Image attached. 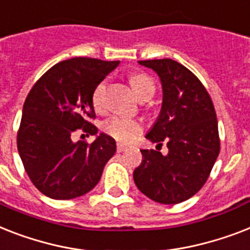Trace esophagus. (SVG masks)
<instances>
[{"label": "esophagus", "instance_id": "34e87169", "mask_svg": "<svg viewBox=\"0 0 250 250\" xmlns=\"http://www.w3.org/2000/svg\"><path fill=\"white\" fill-rule=\"evenodd\" d=\"M126 148L127 147L125 145H121V143H119V145H117V152H124V151H125Z\"/></svg>", "mask_w": 250, "mask_h": 250}]
</instances>
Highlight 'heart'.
<instances>
[{
  "instance_id": "heart-1",
  "label": "heart",
  "mask_w": 250,
  "mask_h": 250,
  "mask_svg": "<svg viewBox=\"0 0 250 250\" xmlns=\"http://www.w3.org/2000/svg\"><path fill=\"white\" fill-rule=\"evenodd\" d=\"M130 83L138 98L142 97L143 94H153L155 91V83H153L152 79L146 73H135L131 76ZM105 87H107V83L101 81L94 87L93 94H91V102H93L94 108L97 111H103L105 107ZM142 129L143 126L138 120L126 117V116H112L103 123V130L108 135L115 138L116 141L124 142V143L133 141L141 133Z\"/></svg>"
}]
</instances>
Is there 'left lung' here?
<instances>
[{"label":"left lung","mask_w":250,"mask_h":250,"mask_svg":"<svg viewBox=\"0 0 250 250\" xmlns=\"http://www.w3.org/2000/svg\"><path fill=\"white\" fill-rule=\"evenodd\" d=\"M156 72L163 85V105L146 138L167 142V155L141 149L134 182L142 193L160 204H178L204 186L219 155L218 121L201 81L173 59L139 61Z\"/></svg>","instance_id":"obj_1"}]
</instances>
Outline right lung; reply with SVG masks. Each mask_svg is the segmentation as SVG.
<instances>
[{
  "label": "right lung",
  "mask_w": 250,
  "mask_h": 250,
  "mask_svg": "<svg viewBox=\"0 0 250 250\" xmlns=\"http://www.w3.org/2000/svg\"><path fill=\"white\" fill-rule=\"evenodd\" d=\"M120 62L72 58L59 62L33 85L23 105L18 151L35 187L55 200H69L93 189L116 152L112 137L93 143L72 141L77 129L95 135L91 94Z\"/></svg>",
  "instance_id": "obj_1"
}]
</instances>
